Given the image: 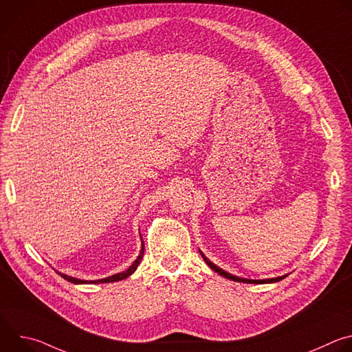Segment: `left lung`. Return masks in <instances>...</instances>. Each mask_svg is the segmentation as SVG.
<instances>
[{"label":"left lung","instance_id":"left-lung-1","mask_svg":"<svg viewBox=\"0 0 352 352\" xmlns=\"http://www.w3.org/2000/svg\"><path fill=\"white\" fill-rule=\"evenodd\" d=\"M200 255H202V258H204V261L208 263V266L212 269V270H214L216 273H219L220 276H223V277H226V278H230V280H232V281H238V283H248V284H265V283H277V281H280V280H283L285 276H281V277H274V278H266V280H249V278H241V277H236V276H232V274H230V273H227V272H224L223 269H220L219 266H216L214 263H212L202 252H200Z\"/></svg>","mask_w":352,"mask_h":352}]
</instances>
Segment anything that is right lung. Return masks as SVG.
<instances>
[{"label": "right lung", "instance_id": "right-lung-1", "mask_svg": "<svg viewBox=\"0 0 352 352\" xmlns=\"http://www.w3.org/2000/svg\"><path fill=\"white\" fill-rule=\"evenodd\" d=\"M140 239H142V238H140ZM143 252H144V243H143V241H142L140 254H139V256L136 258V261L132 263V266H131L128 270L122 272V273H118V274H114V276H110V277H106V278H100V280L87 281V280H79V278H75V277H71V276H67V274H63V273H60V276H61L63 278H65L67 281H69V283H74V284H86V283L98 284V283H114V281H120V280H124V278H126L128 276H131V274H132V273L136 270L138 265L140 263V261H142V258H143Z\"/></svg>", "mask_w": 352, "mask_h": 352}]
</instances>
